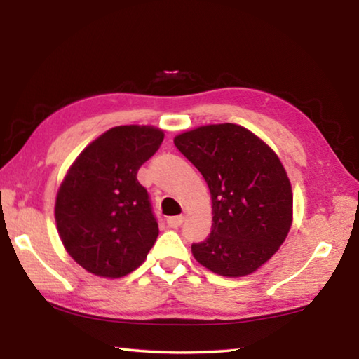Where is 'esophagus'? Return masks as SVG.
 <instances>
[{"label":"esophagus","mask_w":359,"mask_h":359,"mask_svg":"<svg viewBox=\"0 0 359 359\" xmlns=\"http://www.w3.org/2000/svg\"><path fill=\"white\" fill-rule=\"evenodd\" d=\"M168 226L169 228H179L182 223H184V217L182 215H175V217H168Z\"/></svg>","instance_id":"obj_1"}]
</instances>
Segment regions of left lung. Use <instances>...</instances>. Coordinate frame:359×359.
I'll return each mask as SVG.
<instances>
[{
    "mask_svg": "<svg viewBox=\"0 0 359 359\" xmlns=\"http://www.w3.org/2000/svg\"><path fill=\"white\" fill-rule=\"evenodd\" d=\"M208 182L212 231L191 245L199 264L224 277L252 274L287 239L293 191L276 151L241 125H205L174 137Z\"/></svg>",
    "mask_w": 359,
    "mask_h": 359,
    "instance_id": "obj_1",
    "label": "left lung"
}]
</instances>
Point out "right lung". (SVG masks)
<instances>
[{
  "instance_id": "add662e5",
  "label": "right lung",
  "mask_w": 359,
  "mask_h": 359,
  "mask_svg": "<svg viewBox=\"0 0 359 359\" xmlns=\"http://www.w3.org/2000/svg\"><path fill=\"white\" fill-rule=\"evenodd\" d=\"M165 133L150 125L115 126L82 150L55 201L66 252L95 276L120 278L141 266L158 238L149 193L137 171Z\"/></svg>"
}]
</instances>
